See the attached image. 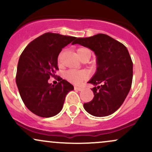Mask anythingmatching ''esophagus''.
<instances>
[{
	"mask_svg": "<svg viewBox=\"0 0 152 152\" xmlns=\"http://www.w3.org/2000/svg\"><path fill=\"white\" fill-rule=\"evenodd\" d=\"M74 89L76 91H81L83 90V88H82L81 87H79V86H75Z\"/></svg>",
	"mask_w": 152,
	"mask_h": 152,
	"instance_id": "obj_1",
	"label": "esophagus"
}]
</instances>
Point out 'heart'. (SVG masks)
<instances>
[{
  "label": "heart",
  "instance_id": "heart-1",
  "mask_svg": "<svg viewBox=\"0 0 152 152\" xmlns=\"http://www.w3.org/2000/svg\"><path fill=\"white\" fill-rule=\"evenodd\" d=\"M78 56L81 59L86 53L90 52V50L86 48H79L76 50ZM60 61V58H58V61ZM88 76V74L85 71H76V70H69L65 73V78L68 81L71 83H78L83 81Z\"/></svg>",
  "mask_w": 152,
  "mask_h": 152
}]
</instances>
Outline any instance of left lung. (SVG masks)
<instances>
[{"mask_svg": "<svg viewBox=\"0 0 152 152\" xmlns=\"http://www.w3.org/2000/svg\"><path fill=\"white\" fill-rule=\"evenodd\" d=\"M76 43L93 50L96 57V71L88 81L95 86L91 89L94 97L83 108L97 117L112 114L122 105L132 86L133 63L126 47L103 34L78 38L72 44Z\"/></svg>", "mask_w": 152, "mask_h": 152, "instance_id": "obj_1", "label": "left lung"}]
</instances>
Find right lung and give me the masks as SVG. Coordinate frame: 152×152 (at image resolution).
Wrapping results in <instances>:
<instances>
[{
	"instance_id": "add662e5",
	"label": "right lung",
	"mask_w": 152,
	"mask_h": 152,
	"mask_svg": "<svg viewBox=\"0 0 152 152\" xmlns=\"http://www.w3.org/2000/svg\"><path fill=\"white\" fill-rule=\"evenodd\" d=\"M76 39L74 36L46 33L34 40L20 55L16 84L23 102L32 113L44 118L61 111L66 96L74 86L60 78L54 86L48 83L58 70V56L62 48Z\"/></svg>"
}]
</instances>
